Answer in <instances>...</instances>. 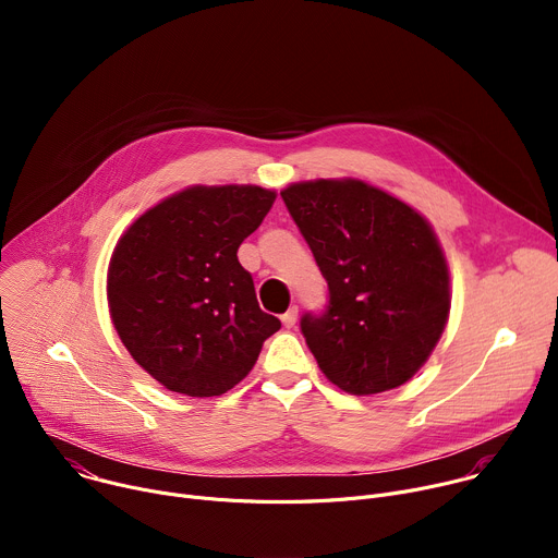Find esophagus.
<instances>
[{
    "label": "esophagus",
    "instance_id": "obj_1",
    "mask_svg": "<svg viewBox=\"0 0 558 558\" xmlns=\"http://www.w3.org/2000/svg\"><path fill=\"white\" fill-rule=\"evenodd\" d=\"M280 320H282V325H284L287 329L295 327V323H298V306H289V308L280 315Z\"/></svg>",
    "mask_w": 558,
    "mask_h": 558
}]
</instances>
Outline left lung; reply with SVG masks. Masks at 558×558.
<instances>
[{
    "label": "left lung",
    "mask_w": 558,
    "mask_h": 558,
    "mask_svg": "<svg viewBox=\"0 0 558 558\" xmlns=\"http://www.w3.org/2000/svg\"><path fill=\"white\" fill-rule=\"evenodd\" d=\"M329 287L300 331L342 390L373 395L411 379L450 308L448 267L428 222L362 181L295 183L280 192Z\"/></svg>",
    "instance_id": "left-lung-1"
}]
</instances>
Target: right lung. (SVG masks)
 Instances as JSON below:
<instances>
[{"mask_svg": "<svg viewBox=\"0 0 558 558\" xmlns=\"http://www.w3.org/2000/svg\"><path fill=\"white\" fill-rule=\"evenodd\" d=\"M274 201L256 185L190 187L123 233L108 271L110 315L130 355L166 388L227 392L280 329L238 263Z\"/></svg>", "mask_w": 558, "mask_h": 558, "instance_id": "obj_1", "label": "right lung"}]
</instances>
